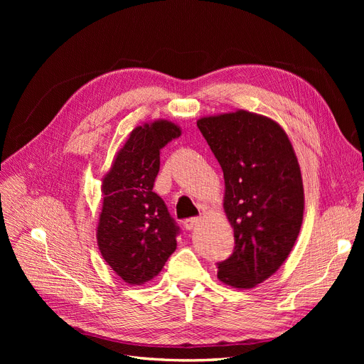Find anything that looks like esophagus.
Wrapping results in <instances>:
<instances>
[{
  "mask_svg": "<svg viewBox=\"0 0 364 364\" xmlns=\"http://www.w3.org/2000/svg\"><path fill=\"white\" fill-rule=\"evenodd\" d=\"M199 223H200V218H199V217H190V218H185V220H183V228H185L186 230H191V229H194Z\"/></svg>",
  "mask_w": 364,
  "mask_h": 364,
  "instance_id": "esophagus-1",
  "label": "esophagus"
}]
</instances>
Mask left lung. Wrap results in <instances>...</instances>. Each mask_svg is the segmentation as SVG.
<instances>
[{
    "label": "left lung",
    "instance_id": "obj_1",
    "mask_svg": "<svg viewBox=\"0 0 364 364\" xmlns=\"http://www.w3.org/2000/svg\"><path fill=\"white\" fill-rule=\"evenodd\" d=\"M197 127L223 170V205L234 228V252L217 262V277L230 287L252 289L281 267L299 235V164L270 118L238 111L202 118Z\"/></svg>",
    "mask_w": 364,
    "mask_h": 364
}]
</instances>
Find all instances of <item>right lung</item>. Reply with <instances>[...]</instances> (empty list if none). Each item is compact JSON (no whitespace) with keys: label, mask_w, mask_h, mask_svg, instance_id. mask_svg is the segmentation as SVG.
<instances>
[{"label":"right lung","mask_w":364,"mask_h":364,"mask_svg":"<svg viewBox=\"0 0 364 364\" xmlns=\"http://www.w3.org/2000/svg\"><path fill=\"white\" fill-rule=\"evenodd\" d=\"M181 136L170 121L136 127L103 179L97 240L105 261L124 282L141 285L162 270L181 228L153 191L161 149Z\"/></svg>","instance_id":"obj_1"}]
</instances>
